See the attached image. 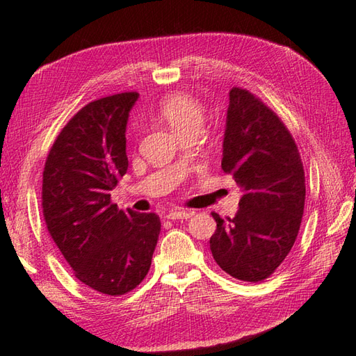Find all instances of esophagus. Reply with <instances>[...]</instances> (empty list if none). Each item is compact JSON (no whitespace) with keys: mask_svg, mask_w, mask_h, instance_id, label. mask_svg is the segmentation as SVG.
<instances>
[{"mask_svg":"<svg viewBox=\"0 0 356 356\" xmlns=\"http://www.w3.org/2000/svg\"><path fill=\"white\" fill-rule=\"evenodd\" d=\"M193 211H186V209H174L170 211L168 214H166V218H170V220H180V218H190L193 217Z\"/></svg>","mask_w":356,"mask_h":356,"instance_id":"1","label":"esophagus"}]
</instances>
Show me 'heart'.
<instances>
[{
  "label": "heart",
  "instance_id": "heart-1",
  "mask_svg": "<svg viewBox=\"0 0 356 356\" xmlns=\"http://www.w3.org/2000/svg\"><path fill=\"white\" fill-rule=\"evenodd\" d=\"M159 113L179 133L185 134L191 130H200L203 108L194 96L185 92L166 95L159 102Z\"/></svg>",
  "mask_w": 356,
  "mask_h": 356
}]
</instances>
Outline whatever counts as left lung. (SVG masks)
Listing matches in <instances>:
<instances>
[{"label": "left lung", "instance_id": "left-lung-1", "mask_svg": "<svg viewBox=\"0 0 356 356\" xmlns=\"http://www.w3.org/2000/svg\"><path fill=\"white\" fill-rule=\"evenodd\" d=\"M222 170L243 190L234 218L213 213L209 240L216 263L241 282L274 274L291 252L305 213L303 162L291 131L266 104L232 87Z\"/></svg>", "mask_w": 356, "mask_h": 356}]
</instances>
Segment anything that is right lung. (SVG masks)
<instances>
[{"mask_svg": "<svg viewBox=\"0 0 356 356\" xmlns=\"http://www.w3.org/2000/svg\"><path fill=\"white\" fill-rule=\"evenodd\" d=\"M138 96L118 93L82 107L53 142L42 172L50 237L79 282L115 297L145 278L161 232L157 214L119 209L110 194L128 168L125 130Z\"/></svg>", "mask_w": 356, "mask_h": 356, "instance_id": "add662e5", "label": "right lung"}]
</instances>
